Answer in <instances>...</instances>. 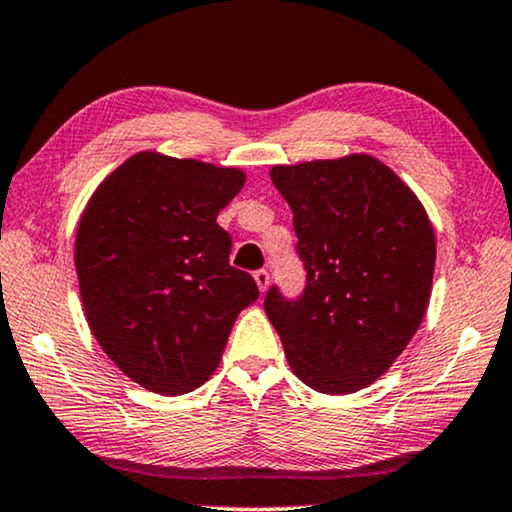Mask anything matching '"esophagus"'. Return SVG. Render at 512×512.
I'll return each instance as SVG.
<instances>
[{"label": "esophagus", "mask_w": 512, "mask_h": 512, "mask_svg": "<svg viewBox=\"0 0 512 512\" xmlns=\"http://www.w3.org/2000/svg\"><path fill=\"white\" fill-rule=\"evenodd\" d=\"M254 279H256V284H258V288H261V291H265V288H268V284H270L268 270H256Z\"/></svg>", "instance_id": "esophagus-1"}]
</instances>
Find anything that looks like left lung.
<instances>
[{
  "label": "left lung",
  "instance_id": "left-lung-1",
  "mask_svg": "<svg viewBox=\"0 0 512 512\" xmlns=\"http://www.w3.org/2000/svg\"><path fill=\"white\" fill-rule=\"evenodd\" d=\"M293 212L305 288L265 293L288 365L309 388L348 395L374 383L425 316L436 244L425 207L365 154L274 166Z\"/></svg>",
  "mask_w": 512,
  "mask_h": 512
}]
</instances>
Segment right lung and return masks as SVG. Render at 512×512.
Masks as SVG:
<instances>
[{"mask_svg": "<svg viewBox=\"0 0 512 512\" xmlns=\"http://www.w3.org/2000/svg\"><path fill=\"white\" fill-rule=\"evenodd\" d=\"M242 184L238 168L140 152L85 207L76 270L87 323L147 390L201 388L258 298L254 277L228 263L233 240L217 224Z\"/></svg>", "mask_w": 512, "mask_h": 512, "instance_id": "right-lung-1", "label": "right lung"}]
</instances>
